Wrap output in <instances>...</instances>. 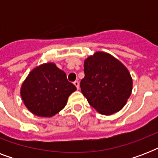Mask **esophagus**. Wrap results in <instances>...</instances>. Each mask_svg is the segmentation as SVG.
<instances>
[{"instance_id":"obj_1","label":"esophagus","mask_w":158,"mask_h":158,"mask_svg":"<svg viewBox=\"0 0 158 158\" xmlns=\"http://www.w3.org/2000/svg\"><path fill=\"white\" fill-rule=\"evenodd\" d=\"M74 86L77 88V89H79V82H78V81L74 82Z\"/></svg>"}]
</instances>
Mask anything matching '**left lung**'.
Masks as SVG:
<instances>
[{
  "label": "left lung",
  "instance_id": "left-lung-1",
  "mask_svg": "<svg viewBox=\"0 0 158 158\" xmlns=\"http://www.w3.org/2000/svg\"><path fill=\"white\" fill-rule=\"evenodd\" d=\"M82 94L98 113L112 115L122 109L132 93L133 79L128 69L112 55L97 52L85 59Z\"/></svg>",
  "mask_w": 158,
  "mask_h": 158
}]
</instances>
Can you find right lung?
<instances>
[{"label":"right lung","instance_id":"obj_1","mask_svg":"<svg viewBox=\"0 0 158 158\" xmlns=\"http://www.w3.org/2000/svg\"><path fill=\"white\" fill-rule=\"evenodd\" d=\"M76 87L53 62L36 66L20 88V96L28 110L40 117H52L65 106Z\"/></svg>","mask_w":158,"mask_h":158}]
</instances>
